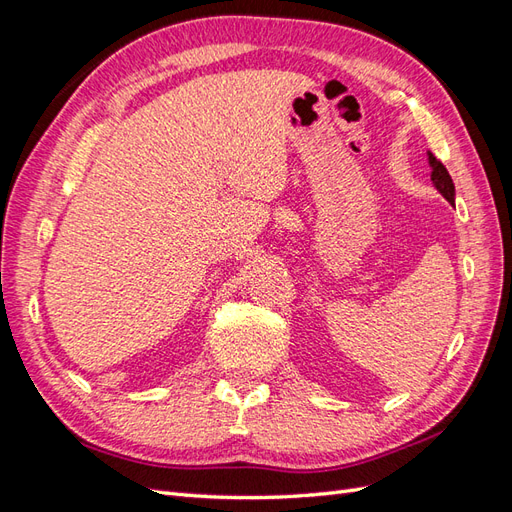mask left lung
Here are the masks:
<instances>
[{"mask_svg": "<svg viewBox=\"0 0 512 512\" xmlns=\"http://www.w3.org/2000/svg\"><path fill=\"white\" fill-rule=\"evenodd\" d=\"M429 164H431V181L436 185L438 192L448 200V203H455V183L448 175V170L440 160L433 158V153H429Z\"/></svg>", "mask_w": 512, "mask_h": 512, "instance_id": "left-lung-1", "label": "left lung"}]
</instances>
